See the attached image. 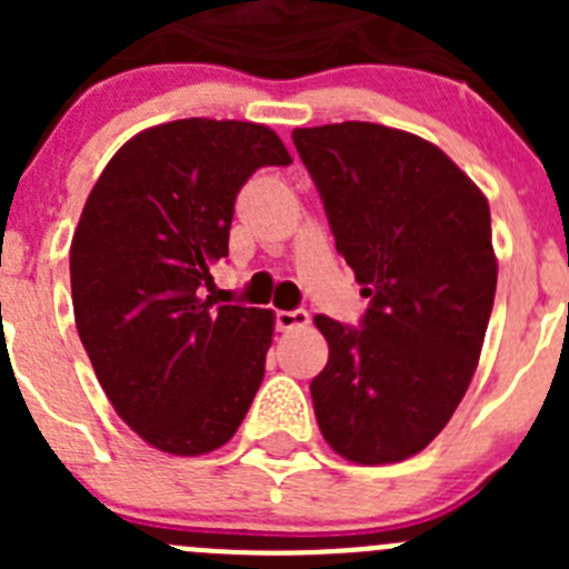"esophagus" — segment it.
<instances>
[{
    "mask_svg": "<svg viewBox=\"0 0 569 569\" xmlns=\"http://www.w3.org/2000/svg\"><path fill=\"white\" fill-rule=\"evenodd\" d=\"M308 310H276V330L288 333V330L308 328Z\"/></svg>",
    "mask_w": 569,
    "mask_h": 569,
    "instance_id": "34e87169",
    "label": "esophagus"
}]
</instances>
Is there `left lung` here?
Here are the masks:
<instances>
[{"label": "left lung", "instance_id": "1", "mask_svg": "<svg viewBox=\"0 0 569 569\" xmlns=\"http://www.w3.org/2000/svg\"><path fill=\"white\" fill-rule=\"evenodd\" d=\"M336 250L370 299L359 328L316 316L330 359L310 381L336 453L390 465L445 430L496 299L490 204L436 144L370 122L296 128Z\"/></svg>", "mask_w": 569, "mask_h": 569}]
</instances>
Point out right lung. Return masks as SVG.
<instances>
[{
  "label": "right lung",
  "mask_w": 569,
  "mask_h": 569,
  "mask_svg": "<svg viewBox=\"0 0 569 569\" xmlns=\"http://www.w3.org/2000/svg\"><path fill=\"white\" fill-rule=\"evenodd\" d=\"M268 164L290 153L264 124L142 130L102 170L70 241L79 339L116 413L162 453L222 447L264 379L273 313L208 290L236 196Z\"/></svg>",
  "instance_id": "right-lung-1"
}]
</instances>
